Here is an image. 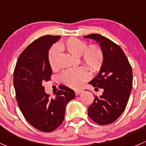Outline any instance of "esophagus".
Wrapping results in <instances>:
<instances>
[{
	"label": "esophagus",
	"mask_w": 146,
	"mask_h": 146,
	"mask_svg": "<svg viewBox=\"0 0 146 146\" xmlns=\"http://www.w3.org/2000/svg\"><path fill=\"white\" fill-rule=\"evenodd\" d=\"M82 92H83V90H75V94L76 95V96H78L80 93H81Z\"/></svg>",
	"instance_id": "1"
}]
</instances>
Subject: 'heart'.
Returning <instances> with one entry per match:
<instances>
[{"mask_svg":"<svg viewBox=\"0 0 146 146\" xmlns=\"http://www.w3.org/2000/svg\"><path fill=\"white\" fill-rule=\"evenodd\" d=\"M88 46L85 40L77 38H70L62 42L60 47L71 55L79 56L80 61L86 65L93 73L100 70L104 62V53L99 45L91 44ZM60 51L56 46H52L48 54V60L50 68L56 70L58 68ZM85 66L66 70L60 75V79L66 86L73 88L80 87L89 78V72Z\"/></svg>","mask_w":146,"mask_h":146,"instance_id":"b5f03b06","label":"heart"}]
</instances>
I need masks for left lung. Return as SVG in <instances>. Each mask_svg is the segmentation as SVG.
<instances>
[{"instance_id": "obj_1", "label": "left lung", "mask_w": 146, "mask_h": 146, "mask_svg": "<svg viewBox=\"0 0 146 146\" xmlns=\"http://www.w3.org/2000/svg\"><path fill=\"white\" fill-rule=\"evenodd\" d=\"M85 38L96 40L104 53L100 72L89 84L96 90L103 88V94L94 95V101L88 110V116L96 123L108 125L116 121L125 110L133 86L132 67L118 45L100 34Z\"/></svg>"}]
</instances>
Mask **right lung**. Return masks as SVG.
<instances>
[{
	"mask_svg": "<svg viewBox=\"0 0 146 146\" xmlns=\"http://www.w3.org/2000/svg\"><path fill=\"white\" fill-rule=\"evenodd\" d=\"M59 35H43L31 43L17 60L13 84L19 108L32 126L51 132L64 120L66 106L75 98L72 89L60 85L54 98L45 92L42 83L50 80L52 69L48 60V50Z\"/></svg>",
	"mask_w": 146,
	"mask_h": 146,
	"instance_id": "add662e5",
	"label": "right lung"
}]
</instances>
